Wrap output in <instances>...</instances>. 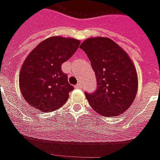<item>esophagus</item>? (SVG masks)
Masks as SVG:
<instances>
[{"mask_svg": "<svg viewBox=\"0 0 160 160\" xmlns=\"http://www.w3.org/2000/svg\"><path fill=\"white\" fill-rule=\"evenodd\" d=\"M75 88H82V85L81 82H78V84L75 86Z\"/></svg>", "mask_w": 160, "mask_h": 160, "instance_id": "esophagus-1", "label": "esophagus"}]
</instances>
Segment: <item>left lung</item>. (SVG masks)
I'll return each instance as SVG.
<instances>
[{
	"instance_id": "left-lung-1",
	"label": "left lung",
	"mask_w": 160,
	"mask_h": 160,
	"mask_svg": "<svg viewBox=\"0 0 160 160\" xmlns=\"http://www.w3.org/2000/svg\"><path fill=\"white\" fill-rule=\"evenodd\" d=\"M80 48L95 73L97 89L85 93L89 105L104 117L123 113L135 100L138 88L136 67L121 47L107 37H92Z\"/></svg>"
}]
</instances>
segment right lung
<instances>
[{
	"label": "right lung",
	"instance_id": "obj_1",
	"mask_svg": "<svg viewBox=\"0 0 160 160\" xmlns=\"http://www.w3.org/2000/svg\"><path fill=\"white\" fill-rule=\"evenodd\" d=\"M80 41L62 37H49L37 45L22 65L19 88L24 100L42 112H53L66 103L73 86L61 70Z\"/></svg>",
	"mask_w": 160,
	"mask_h": 160
}]
</instances>
